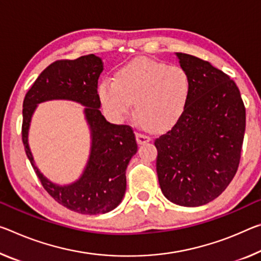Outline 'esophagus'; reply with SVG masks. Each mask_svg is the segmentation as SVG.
Wrapping results in <instances>:
<instances>
[{
  "mask_svg": "<svg viewBox=\"0 0 261 261\" xmlns=\"http://www.w3.org/2000/svg\"><path fill=\"white\" fill-rule=\"evenodd\" d=\"M136 138H137L138 144H145L151 140L150 136H147L145 134H140V132H137V134H136Z\"/></svg>",
  "mask_w": 261,
  "mask_h": 261,
  "instance_id": "obj_1",
  "label": "esophagus"
}]
</instances>
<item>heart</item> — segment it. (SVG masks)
I'll return each mask as SVG.
<instances>
[{
  "mask_svg": "<svg viewBox=\"0 0 261 261\" xmlns=\"http://www.w3.org/2000/svg\"><path fill=\"white\" fill-rule=\"evenodd\" d=\"M192 84L180 66L147 58H136L118 69L115 79L98 86L103 107L116 116L127 115L136 102V114L144 125L165 130L174 125L187 108Z\"/></svg>",
  "mask_w": 261,
  "mask_h": 261,
  "instance_id": "heart-1",
  "label": "heart"
}]
</instances>
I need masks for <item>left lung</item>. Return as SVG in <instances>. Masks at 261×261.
I'll list each match as a JSON object with an SVG mask.
<instances>
[{
  "instance_id": "left-lung-1",
  "label": "left lung",
  "mask_w": 261,
  "mask_h": 261,
  "mask_svg": "<svg viewBox=\"0 0 261 261\" xmlns=\"http://www.w3.org/2000/svg\"><path fill=\"white\" fill-rule=\"evenodd\" d=\"M190 79L185 113L154 140L161 192L173 203L203 205L224 192L237 172L245 107L229 75L200 58L176 53Z\"/></svg>"
}]
</instances>
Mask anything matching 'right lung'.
Here are the masks:
<instances>
[{
  "mask_svg": "<svg viewBox=\"0 0 261 261\" xmlns=\"http://www.w3.org/2000/svg\"><path fill=\"white\" fill-rule=\"evenodd\" d=\"M102 71V59L94 55L55 61L37 77L23 102L22 140L37 176L58 203L85 215L109 213L121 203L126 189V167L137 152L132 127L109 123L98 109L101 101L97 84ZM51 99H69L85 105L92 136L85 171L80 179L67 186L53 184L41 174L27 143L28 127L36 105Z\"/></svg>",
  "mask_w": 261,
  "mask_h": 261,
  "instance_id": "right-lung-1",
  "label": "right lung"
}]
</instances>
